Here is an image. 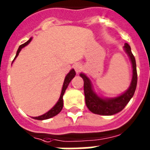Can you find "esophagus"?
<instances>
[{
	"label": "esophagus",
	"instance_id": "obj_1",
	"mask_svg": "<svg viewBox=\"0 0 150 150\" xmlns=\"http://www.w3.org/2000/svg\"><path fill=\"white\" fill-rule=\"evenodd\" d=\"M73 68H74V69H75V71L77 73L80 72V71L82 70V65H81L79 63L75 64L73 65Z\"/></svg>",
	"mask_w": 150,
	"mask_h": 150
}]
</instances>
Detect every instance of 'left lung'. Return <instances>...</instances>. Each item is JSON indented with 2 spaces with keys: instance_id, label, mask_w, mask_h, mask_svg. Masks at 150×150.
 <instances>
[{
  "instance_id": "8db88e82",
  "label": "left lung",
  "mask_w": 150,
  "mask_h": 150,
  "mask_svg": "<svg viewBox=\"0 0 150 150\" xmlns=\"http://www.w3.org/2000/svg\"><path fill=\"white\" fill-rule=\"evenodd\" d=\"M124 50L130 58L132 67V79L128 89L125 93L115 97L103 98L98 96L94 91L93 86L89 77L84 73H80V76L84 81V93L86 104L88 109L93 114L100 115H113L121 111L132 98L137 86V70L134 55L132 53L130 46L125 43Z\"/></svg>"
}]
</instances>
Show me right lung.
Here are the masks:
<instances>
[{"label":"right lung","mask_w":150,"mask_h":150,"mask_svg":"<svg viewBox=\"0 0 150 150\" xmlns=\"http://www.w3.org/2000/svg\"><path fill=\"white\" fill-rule=\"evenodd\" d=\"M32 40H33V38L31 37L27 42H25V43H23V44L19 46V47H18V49L17 50V53H16V55H15V59L17 57L18 54H19V52L21 51V50H22V48L28 45V44L31 42ZM15 59H14V61H15ZM75 74H76V73H75V70H74V69H71V70L68 73V75L65 76V79H64V81L63 83V86H62V89H61V95H60L59 100H57V102L56 104L54 105V107H52L51 109H50L48 112H47L46 114H43V115H41V116L34 117V119L41 120V121H42V120H46V119H49L50 118V117H53L56 116L57 114H58L59 113L61 112V110H62V108H63V96L64 94V92H65L66 89L68 88V86L69 85V83H70V82L71 81V79L75 76Z\"/></svg>","instance_id":"obj_1"}]
</instances>
